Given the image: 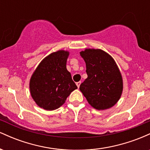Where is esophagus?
Segmentation results:
<instances>
[{"instance_id": "34e87169", "label": "esophagus", "mask_w": 150, "mask_h": 150, "mask_svg": "<svg viewBox=\"0 0 150 150\" xmlns=\"http://www.w3.org/2000/svg\"><path fill=\"white\" fill-rule=\"evenodd\" d=\"M80 84H81V82H76V85H77V87H80Z\"/></svg>"}]
</instances>
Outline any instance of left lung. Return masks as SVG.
Segmentation results:
<instances>
[{
    "label": "left lung",
    "mask_w": 150,
    "mask_h": 150,
    "mask_svg": "<svg viewBox=\"0 0 150 150\" xmlns=\"http://www.w3.org/2000/svg\"><path fill=\"white\" fill-rule=\"evenodd\" d=\"M80 56L85 61L87 78L80 85V90L96 109L112 107L123 92V80L116 62L101 49H86Z\"/></svg>",
    "instance_id": "left-lung-1"
}]
</instances>
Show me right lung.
<instances>
[{
	"label": "right lung",
	"mask_w": 150,
	"mask_h": 150,
	"mask_svg": "<svg viewBox=\"0 0 150 150\" xmlns=\"http://www.w3.org/2000/svg\"><path fill=\"white\" fill-rule=\"evenodd\" d=\"M69 52H53L42 60L30 82L32 97L39 107L48 111L57 109L77 87L66 68Z\"/></svg>",
	"instance_id": "add662e5"
}]
</instances>
